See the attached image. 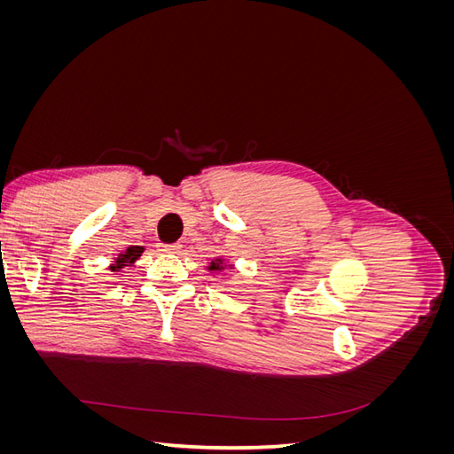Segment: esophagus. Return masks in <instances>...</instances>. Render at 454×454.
I'll return each instance as SVG.
<instances>
[{
    "instance_id": "34e87169",
    "label": "esophagus",
    "mask_w": 454,
    "mask_h": 454,
    "mask_svg": "<svg viewBox=\"0 0 454 454\" xmlns=\"http://www.w3.org/2000/svg\"><path fill=\"white\" fill-rule=\"evenodd\" d=\"M180 250V244H160V252L164 254H176Z\"/></svg>"
}]
</instances>
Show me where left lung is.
<instances>
[{
  "instance_id": "1",
  "label": "left lung",
  "mask_w": 454,
  "mask_h": 454,
  "mask_svg": "<svg viewBox=\"0 0 454 454\" xmlns=\"http://www.w3.org/2000/svg\"><path fill=\"white\" fill-rule=\"evenodd\" d=\"M222 269H223V261L222 259H215V261H212V263H210V270H214V272L222 270Z\"/></svg>"
}]
</instances>
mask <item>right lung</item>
Listing matches in <instances>:
<instances>
[{"label": "right lung", "mask_w": 454, "mask_h": 454, "mask_svg": "<svg viewBox=\"0 0 454 454\" xmlns=\"http://www.w3.org/2000/svg\"><path fill=\"white\" fill-rule=\"evenodd\" d=\"M142 252H144L142 246H130V248H129L125 254H121V255L115 259V265L109 267V269H112V270H119V269H122V267L132 265L134 261L142 255Z\"/></svg>", "instance_id": "right-lung-1"}]
</instances>
